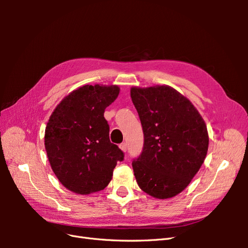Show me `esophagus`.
<instances>
[{
	"mask_svg": "<svg viewBox=\"0 0 248 248\" xmlns=\"http://www.w3.org/2000/svg\"><path fill=\"white\" fill-rule=\"evenodd\" d=\"M119 148L121 149L123 152H126V151H127V145L125 144V142H122L121 145H119Z\"/></svg>",
	"mask_w": 248,
	"mask_h": 248,
	"instance_id": "1",
	"label": "esophagus"
}]
</instances>
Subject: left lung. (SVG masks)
<instances>
[{
	"label": "left lung",
	"mask_w": 248,
	"mask_h": 248,
	"mask_svg": "<svg viewBox=\"0 0 248 248\" xmlns=\"http://www.w3.org/2000/svg\"><path fill=\"white\" fill-rule=\"evenodd\" d=\"M131 100L144 131V148L132 169L140 188L166 200L182 192L208 152L207 126L191 101L170 86L132 87Z\"/></svg>",
	"instance_id": "obj_1"
}]
</instances>
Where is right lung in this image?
<instances>
[{
    "mask_svg": "<svg viewBox=\"0 0 248 248\" xmlns=\"http://www.w3.org/2000/svg\"><path fill=\"white\" fill-rule=\"evenodd\" d=\"M120 93L116 85H85L69 93L50 115L44 134L47 158L61 184L78 194L106 188L124 154L109 140L104 110Z\"/></svg>",
    "mask_w": 248,
    "mask_h": 248,
    "instance_id": "add662e5",
    "label": "right lung"
}]
</instances>
